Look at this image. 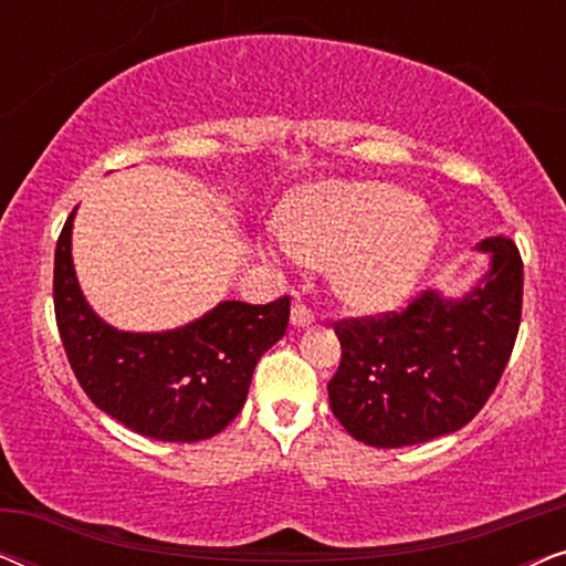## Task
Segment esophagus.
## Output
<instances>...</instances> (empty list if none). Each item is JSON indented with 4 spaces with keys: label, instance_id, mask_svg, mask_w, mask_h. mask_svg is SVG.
Returning <instances> with one entry per match:
<instances>
[{
    "label": "esophagus",
    "instance_id": "1",
    "mask_svg": "<svg viewBox=\"0 0 566 566\" xmlns=\"http://www.w3.org/2000/svg\"><path fill=\"white\" fill-rule=\"evenodd\" d=\"M314 322V314H312V308H308L306 304H301V301H293V306H291V324L293 327H308V324Z\"/></svg>",
    "mask_w": 566,
    "mask_h": 566
}]
</instances>
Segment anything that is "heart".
<instances>
[{
	"label": "heart",
	"mask_w": 566,
	"mask_h": 566,
	"mask_svg": "<svg viewBox=\"0 0 566 566\" xmlns=\"http://www.w3.org/2000/svg\"><path fill=\"white\" fill-rule=\"evenodd\" d=\"M438 239V221L389 182L319 185L275 231L281 252L329 265L332 291L360 312L399 304L428 268Z\"/></svg>",
	"instance_id": "obj_1"
}]
</instances>
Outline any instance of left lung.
Returning <instances> with one entry per match:
<instances>
[{
  "label": "left lung",
  "instance_id": "left-lung-1",
  "mask_svg": "<svg viewBox=\"0 0 566 566\" xmlns=\"http://www.w3.org/2000/svg\"><path fill=\"white\" fill-rule=\"evenodd\" d=\"M476 250L490 270L461 298L430 289L401 314L335 322L343 360L329 407L355 440L428 443L461 430L492 397L521 327L523 260L502 234Z\"/></svg>",
  "mask_w": 566,
  "mask_h": 566
}]
</instances>
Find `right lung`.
Masks as SVG:
<instances>
[{
	"label": "right lung",
	"mask_w": 566,
	"mask_h": 566,
	"mask_svg": "<svg viewBox=\"0 0 566 566\" xmlns=\"http://www.w3.org/2000/svg\"><path fill=\"white\" fill-rule=\"evenodd\" d=\"M69 216L53 260V308L76 381L95 407L165 443L213 438L242 412L254 366L285 335L291 298L221 301L167 332H123L99 319L74 273Z\"/></svg>",
	"instance_id": "1"
}]
</instances>
